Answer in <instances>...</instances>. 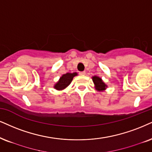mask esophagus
Listing matches in <instances>:
<instances>
[{
    "label": "esophagus",
    "mask_w": 152,
    "mask_h": 152,
    "mask_svg": "<svg viewBox=\"0 0 152 152\" xmlns=\"http://www.w3.org/2000/svg\"><path fill=\"white\" fill-rule=\"evenodd\" d=\"M79 74L80 75H82V76H83V75L86 74V72H84V71H83V72H79Z\"/></svg>",
    "instance_id": "obj_1"
}]
</instances>
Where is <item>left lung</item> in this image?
Here are the masks:
<instances>
[{
	"label": "left lung",
	"mask_w": 152,
	"mask_h": 152,
	"mask_svg": "<svg viewBox=\"0 0 152 152\" xmlns=\"http://www.w3.org/2000/svg\"><path fill=\"white\" fill-rule=\"evenodd\" d=\"M93 80L95 85L96 89L99 90V91H101V90H104L106 88L107 86L105 85V83L102 81V80L98 77V76H93Z\"/></svg>",
	"instance_id": "left-lung-1"
}]
</instances>
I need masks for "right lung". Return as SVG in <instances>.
<instances>
[{
  "mask_svg": "<svg viewBox=\"0 0 152 152\" xmlns=\"http://www.w3.org/2000/svg\"><path fill=\"white\" fill-rule=\"evenodd\" d=\"M77 75V73H67L66 74H64L63 76L59 78V81L55 84V88L57 90H63L65 88H66L72 82L73 78L75 76Z\"/></svg>",
  "mask_w": 152,
  "mask_h": 152,
  "instance_id": "add662e5",
  "label": "right lung"
}]
</instances>
